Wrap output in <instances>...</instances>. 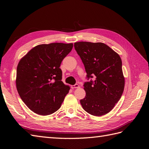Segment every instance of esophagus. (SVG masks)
<instances>
[{"mask_svg": "<svg viewBox=\"0 0 149 149\" xmlns=\"http://www.w3.org/2000/svg\"><path fill=\"white\" fill-rule=\"evenodd\" d=\"M79 88V85L78 84H75L74 85H72L71 86V88L72 89H75V88Z\"/></svg>", "mask_w": 149, "mask_h": 149, "instance_id": "obj_1", "label": "esophagus"}]
</instances>
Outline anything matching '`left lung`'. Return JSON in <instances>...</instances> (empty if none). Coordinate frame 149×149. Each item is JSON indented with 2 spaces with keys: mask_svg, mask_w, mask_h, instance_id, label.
I'll return each instance as SVG.
<instances>
[{
  "mask_svg": "<svg viewBox=\"0 0 149 149\" xmlns=\"http://www.w3.org/2000/svg\"><path fill=\"white\" fill-rule=\"evenodd\" d=\"M74 49L81 59L87 78L86 96L80 100L88 113L101 116L109 112L123 93L125 84L122 60L118 53L103 43L76 42Z\"/></svg>",
  "mask_w": 149,
  "mask_h": 149,
  "instance_id": "8db88e82",
  "label": "left lung"
}]
</instances>
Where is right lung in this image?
I'll return each mask as SVG.
<instances>
[{
  "label": "right lung",
  "instance_id": "1",
  "mask_svg": "<svg viewBox=\"0 0 149 149\" xmlns=\"http://www.w3.org/2000/svg\"><path fill=\"white\" fill-rule=\"evenodd\" d=\"M73 47V43L39 45L20 60L17 89L22 100L35 113L49 115L60 108L70 88L61 81L60 66Z\"/></svg>",
  "mask_w": 149,
  "mask_h": 149
}]
</instances>
